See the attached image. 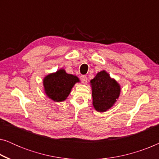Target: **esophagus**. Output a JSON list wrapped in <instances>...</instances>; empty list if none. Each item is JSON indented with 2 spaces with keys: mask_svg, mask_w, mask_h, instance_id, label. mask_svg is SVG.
Segmentation results:
<instances>
[{
  "mask_svg": "<svg viewBox=\"0 0 159 159\" xmlns=\"http://www.w3.org/2000/svg\"><path fill=\"white\" fill-rule=\"evenodd\" d=\"M80 79H81L82 82H83L84 84H85L87 82V80H88V77H87V76L85 75H82L81 77H80Z\"/></svg>",
  "mask_w": 159,
  "mask_h": 159,
  "instance_id": "34e87169",
  "label": "esophagus"
}]
</instances>
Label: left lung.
I'll use <instances>...</instances> for the list:
<instances>
[{"label": "left lung", "instance_id": "obj_1", "mask_svg": "<svg viewBox=\"0 0 159 159\" xmlns=\"http://www.w3.org/2000/svg\"><path fill=\"white\" fill-rule=\"evenodd\" d=\"M93 105L97 111L104 112L116 103L121 92L118 82L112 79L105 70L100 71L90 80Z\"/></svg>", "mask_w": 159, "mask_h": 159}]
</instances>
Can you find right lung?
I'll return each mask as SVG.
<instances>
[{
	"label": "right lung",
	"mask_w": 159,
	"mask_h": 159,
	"mask_svg": "<svg viewBox=\"0 0 159 159\" xmlns=\"http://www.w3.org/2000/svg\"><path fill=\"white\" fill-rule=\"evenodd\" d=\"M79 82L77 76L67 74L64 69H61L43 79L45 93L53 101H64L70 94L74 85Z\"/></svg>",
	"instance_id": "obj_1"
}]
</instances>
